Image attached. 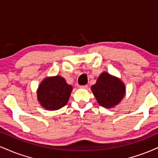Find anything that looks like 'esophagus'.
Listing matches in <instances>:
<instances>
[{
    "instance_id": "34e87169",
    "label": "esophagus",
    "mask_w": 158,
    "mask_h": 158,
    "mask_svg": "<svg viewBox=\"0 0 158 158\" xmlns=\"http://www.w3.org/2000/svg\"><path fill=\"white\" fill-rule=\"evenodd\" d=\"M79 88H82V89H87L88 88V85H79Z\"/></svg>"
}]
</instances>
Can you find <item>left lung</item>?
I'll return each instance as SVG.
<instances>
[{
    "label": "left lung",
    "mask_w": 158,
    "mask_h": 158,
    "mask_svg": "<svg viewBox=\"0 0 158 158\" xmlns=\"http://www.w3.org/2000/svg\"><path fill=\"white\" fill-rule=\"evenodd\" d=\"M91 90L97 102L106 108H113L119 103L126 94V87L119 78L103 72L98 77Z\"/></svg>",
    "instance_id": "8db88e82"
}]
</instances>
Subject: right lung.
Masks as SVG:
<instances>
[{
  "mask_svg": "<svg viewBox=\"0 0 158 158\" xmlns=\"http://www.w3.org/2000/svg\"><path fill=\"white\" fill-rule=\"evenodd\" d=\"M72 90L71 85L60 76L47 77L37 90L38 100L45 109L58 110L68 103Z\"/></svg>",
  "mask_w": 158,
  "mask_h": 158,
  "instance_id": "right-lung-1",
  "label": "right lung"
}]
</instances>
